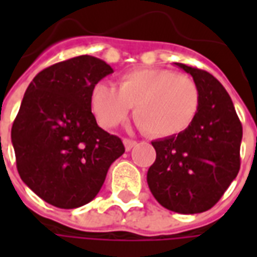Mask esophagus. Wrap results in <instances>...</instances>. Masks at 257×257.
Here are the masks:
<instances>
[{
    "mask_svg": "<svg viewBox=\"0 0 257 257\" xmlns=\"http://www.w3.org/2000/svg\"><path fill=\"white\" fill-rule=\"evenodd\" d=\"M122 143H123V146H125V150L126 151L132 150V147H135V146H136V142L132 139H123Z\"/></svg>",
    "mask_w": 257,
    "mask_h": 257,
    "instance_id": "34e87169",
    "label": "esophagus"
}]
</instances>
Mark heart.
I'll return each mask as SVG.
<instances>
[{
	"label": "heart",
	"mask_w": 257,
	"mask_h": 257,
	"mask_svg": "<svg viewBox=\"0 0 257 257\" xmlns=\"http://www.w3.org/2000/svg\"><path fill=\"white\" fill-rule=\"evenodd\" d=\"M135 106V119L153 138L182 134L195 119L199 90L193 78L168 68H139L123 74L119 89L99 82L90 93V107L101 128L111 129Z\"/></svg>",
	"instance_id": "heart-1"
}]
</instances>
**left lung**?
I'll return each mask as SVG.
<instances>
[{"label":"left lung","instance_id":"left-lung-1","mask_svg":"<svg viewBox=\"0 0 257 257\" xmlns=\"http://www.w3.org/2000/svg\"><path fill=\"white\" fill-rule=\"evenodd\" d=\"M175 64L198 86L199 108L184 132L151 142L157 158L147 183L164 208L193 215L210 209L237 178L242 125L231 97L212 74Z\"/></svg>","mask_w":257,"mask_h":257}]
</instances>
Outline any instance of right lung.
<instances>
[{
    "instance_id": "add662e5",
    "label": "right lung",
    "mask_w": 257,
    "mask_h": 257,
    "mask_svg": "<svg viewBox=\"0 0 257 257\" xmlns=\"http://www.w3.org/2000/svg\"><path fill=\"white\" fill-rule=\"evenodd\" d=\"M111 73L104 60L82 55L42 70L26 89L11 139L20 179L48 204L90 202L125 151L90 108L93 86Z\"/></svg>"
}]
</instances>
